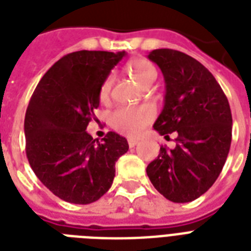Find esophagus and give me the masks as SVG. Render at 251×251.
<instances>
[{
	"label": "esophagus",
	"mask_w": 251,
	"mask_h": 251,
	"mask_svg": "<svg viewBox=\"0 0 251 251\" xmlns=\"http://www.w3.org/2000/svg\"><path fill=\"white\" fill-rule=\"evenodd\" d=\"M127 143H129L130 149H133V147H135V146L138 145V139H135V138H129V139H127Z\"/></svg>",
	"instance_id": "1"
}]
</instances>
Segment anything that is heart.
I'll list each match as a JSON object with an SVG mask.
<instances>
[{"instance_id": "obj_1", "label": "heart", "mask_w": 251, "mask_h": 251, "mask_svg": "<svg viewBox=\"0 0 251 251\" xmlns=\"http://www.w3.org/2000/svg\"><path fill=\"white\" fill-rule=\"evenodd\" d=\"M127 73L137 80L142 87H149L156 79L157 72L150 61L143 58L131 60L126 66ZM113 83V76L108 75L102 80L99 88V100L101 102L108 101ZM153 110L150 106H121L114 110L110 116V125L117 131L130 137L138 135L150 122L153 120Z\"/></svg>"}]
</instances>
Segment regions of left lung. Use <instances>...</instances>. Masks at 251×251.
Segmentation results:
<instances>
[{"label":"left lung","instance_id":"obj_1","mask_svg":"<svg viewBox=\"0 0 251 251\" xmlns=\"http://www.w3.org/2000/svg\"><path fill=\"white\" fill-rule=\"evenodd\" d=\"M149 58L165 80L164 108L153 129L176 131V147H160L147 176L160 194L191 202L210 189L226 164L232 142V113L226 94L199 61L175 49H155Z\"/></svg>","mask_w":251,"mask_h":251}]
</instances>
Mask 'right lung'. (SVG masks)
Segmentation results:
<instances>
[{
    "instance_id": "1",
    "label": "right lung",
    "mask_w": 251,
    "mask_h": 251,
    "mask_svg": "<svg viewBox=\"0 0 251 251\" xmlns=\"http://www.w3.org/2000/svg\"><path fill=\"white\" fill-rule=\"evenodd\" d=\"M125 52L79 50L45 73L25 117V155L43 185L66 202L88 204L109 190L125 138L109 131L102 142L87 133L99 106V88Z\"/></svg>"
}]
</instances>
